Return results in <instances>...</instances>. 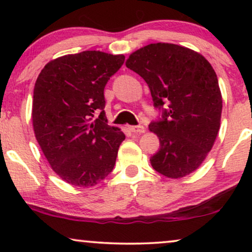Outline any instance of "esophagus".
I'll return each mask as SVG.
<instances>
[{
	"mask_svg": "<svg viewBox=\"0 0 252 252\" xmlns=\"http://www.w3.org/2000/svg\"><path fill=\"white\" fill-rule=\"evenodd\" d=\"M129 130L130 132H133V133H139V134H141V133H144L146 132V128H144V127L142 126V125H139V126H129Z\"/></svg>",
	"mask_w": 252,
	"mask_h": 252,
	"instance_id": "obj_1",
	"label": "esophagus"
}]
</instances>
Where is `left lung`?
Listing matches in <instances>:
<instances>
[{
	"mask_svg": "<svg viewBox=\"0 0 252 252\" xmlns=\"http://www.w3.org/2000/svg\"><path fill=\"white\" fill-rule=\"evenodd\" d=\"M126 66L144 79L154 106L161 111L149 125L160 143L150 158L153 167L172 179L197 170L212 149L221 118V93L211 64L194 50L159 42L130 54Z\"/></svg>",
	"mask_w": 252,
	"mask_h": 252,
	"instance_id": "1",
	"label": "left lung"
}]
</instances>
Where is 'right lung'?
<instances>
[{
  "instance_id": "right-lung-1",
  "label": "right lung",
  "mask_w": 252,
  "mask_h": 252,
  "mask_svg": "<svg viewBox=\"0 0 252 252\" xmlns=\"http://www.w3.org/2000/svg\"><path fill=\"white\" fill-rule=\"evenodd\" d=\"M124 61V55L96 50L65 55L36 79L34 133L51 168L67 184L92 187L115 167L125 134L108 125L104 87Z\"/></svg>"
}]
</instances>
